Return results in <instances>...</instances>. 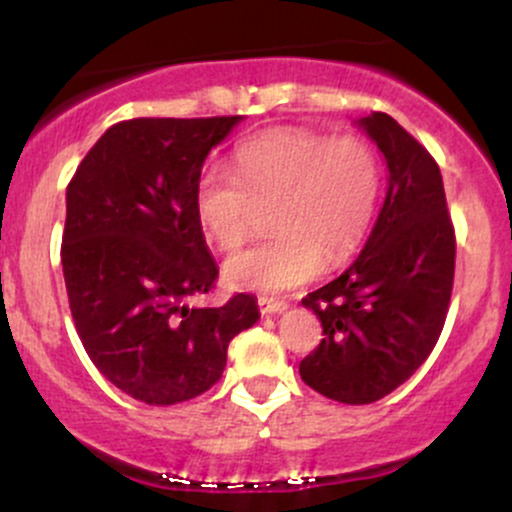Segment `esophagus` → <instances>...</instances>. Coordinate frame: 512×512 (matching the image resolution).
Returning <instances> with one entry per match:
<instances>
[{
    "mask_svg": "<svg viewBox=\"0 0 512 512\" xmlns=\"http://www.w3.org/2000/svg\"><path fill=\"white\" fill-rule=\"evenodd\" d=\"M257 305H260V313L262 315H274V313H284L286 308H289V303L286 301H279V298H257Z\"/></svg>",
    "mask_w": 512,
    "mask_h": 512,
    "instance_id": "esophagus-1",
    "label": "esophagus"
}]
</instances>
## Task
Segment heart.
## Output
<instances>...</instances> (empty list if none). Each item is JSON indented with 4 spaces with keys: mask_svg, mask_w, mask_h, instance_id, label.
<instances>
[{
    "mask_svg": "<svg viewBox=\"0 0 512 512\" xmlns=\"http://www.w3.org/2000/svg\"><path fill=\"white\" fill-rule=\"evenodd\" d=\"M380 185L383 170L366 139L274 129L240 146L233 170L199 175L195 211L209 243L231 252L250 233L255 209L272 204V236L233 255L223 274L238 289L286 291L361 245Z\"/></svg>",
    "mask_w": 512,
    "mask_h": 512,
    "instance_id": "1",
    "label": "heart"
}]
</instances>
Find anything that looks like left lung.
Listing matches in <instances>:
<instances>
[{"label":"left lung","instance_id":"1","mask_svg":"<svg viewBox=\"0 0 512 512\" xmlns=\"http://www.w3.org/2000/svg\"><path fill=\"white\" fill-rule=\"evenodd\" d=\"M358 125L383 151L387 195L366 248L342 276L303 298L322 339L301 378L344 404L378 402L426 361L455 279V228L436 158L385 113Z\"/></svg>","mask_w":512,"mask_h":512}]
</instances>
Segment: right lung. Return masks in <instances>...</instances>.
Wrapping results in <instances>:
<instances>
[{"mask_svg": "<svg viewBox=\"0 0 512 512\" xmlns=\"http://www.w3.org/2000/svg\"><path fill=\"white\" fill-rule=\"evenodd\" d=\"M240 122L228 117H134L93 144L67 185L62 272L88 358L144 404L168 407L219 383L238 332L260 320L236 293L192 308L214 289V257L195 211L211 146Z\"/></svg>", "mask_w": 512, "mask_h": 512, "instance_id": "obj_1", "label": "right lung"}]
</instances>
